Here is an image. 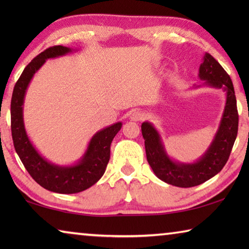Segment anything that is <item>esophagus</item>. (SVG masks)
<instances>
[{
  "instance_id": "esophagus-1",
  "label": "esophagus",
  "mask_w": 249,
  "mask_h": 249,
  "mask_svg": "<svg viewBox=\"0 0 249 249\" xmlns=\"http://www.w3.org/2000/svg\"><path fill=\"white\" fill-rule=\"evenodd\" d=\"M144 113L141 112V111H135L132 112V114H130V120L134 121V122H138V121H142V119H144Z\"/></svg>"
}]
</instances>
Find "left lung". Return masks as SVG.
Instances as JSON below:
<instances>
[{"label": "left lung", "instance_id": "1", "mask_svg": "<svg viewBox=\"0 0 249 249\" xmlns=\"http://www.w3.org/2000/svg\"><path fill=\"white\" fill-rule=\"evenodd\" d=\"M202 86L225 92V107L220 124L208 149L193 162H181L168 155L161 135L153 123L144 122L142 134L146 157L154 174L163 182L180 188H191L205 182L220 172L229 160L237 136L238 113L234 87L230 75L210 53H205L199 68ZM202 86L195 84L193 88Z\"/></svg>", "mask_w": 249, "mask_h": 249}]
</instances>
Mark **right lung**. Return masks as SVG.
I'll return each instance as SVG.
<instances>
[{
  "label": "right lung",
  "instance_id": "add662e5",
  "mask_svg": "<svg viewBox=\"0 0 249 249\" xmlns=\"http://www.w3.org/2000/svg\"><path fill=\"white\" fill-rule=\"evenodd\" d=\"M77 49L53 46L39 53L29 62L16 82L11 102L12 137L16 153L28 174L46 190L72 195L87 190L102 178L109 160V147L122 128V122L96 132L88 144L82 157L72 165H57L41 156L28 137L24 124V100L32 79L46 60L66 56Z\"/></svg>",
  "mask_w": 249,
  "mask_h": 249
}]
</instances>
